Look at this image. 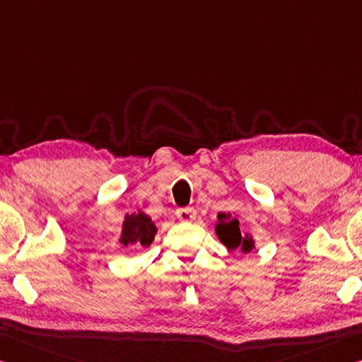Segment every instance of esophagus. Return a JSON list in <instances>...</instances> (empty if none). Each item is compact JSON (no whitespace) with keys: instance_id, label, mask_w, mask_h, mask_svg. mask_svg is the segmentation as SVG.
<instances>
[{"instance_id":"34e87169","label":"esophagus","mask_w":362,"mask_h":362,"mask_svg":"<svg viewBox=\"0 0 362 362\" xmlns=\"http://www.w3.org/2000/svg\"><path fill=\"white\" fill-rule=\"evenodd\" d=\"M175 214L182 222H193L194 219H197V211H194L193 208H180L175 211Z\"/></svg>"}]
</instances>
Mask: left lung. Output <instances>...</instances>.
Returning <instances> with one entry per match:
<instances>
[{
    "label": "left lung",
    "instance_id": "1",
    "mask_svg": "<svg viewBox=\"0 0 362 362\" xmlns=\"http://www.w3.org/2000/svg\"><path fill=\"white\" fill-rule=\"evenodd\" d=\"M238 219L226 212L217 214L216 233L221 242L227 246V250H240L242 253H250L255 248V240L251 235H242L238 227Z\"/></svg>",
    "mask_w": 362,
    "mask_h": 362
}]
</instances>
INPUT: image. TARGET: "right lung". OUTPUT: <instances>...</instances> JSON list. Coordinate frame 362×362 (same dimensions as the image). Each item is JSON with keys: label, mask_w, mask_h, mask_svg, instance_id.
I'll return each mask as SVG.
<instances>
[{"label": "right lung", "mask_w": 362, "mask_h": 362, "mask_svg": "<svg viewBox=\"0 0 362 362\" xmlns=\"http://www.w3.org/2000/svg\"><path fill=\"white\" fill-rule=\"evenodd\" d=\"M158 228L154 226L150 216L145 212H134V214H125L122 223V233H120V245H141L150 246L154 240Z\"/></svg>", "instance_id": "add662e5"}]
</instances>
